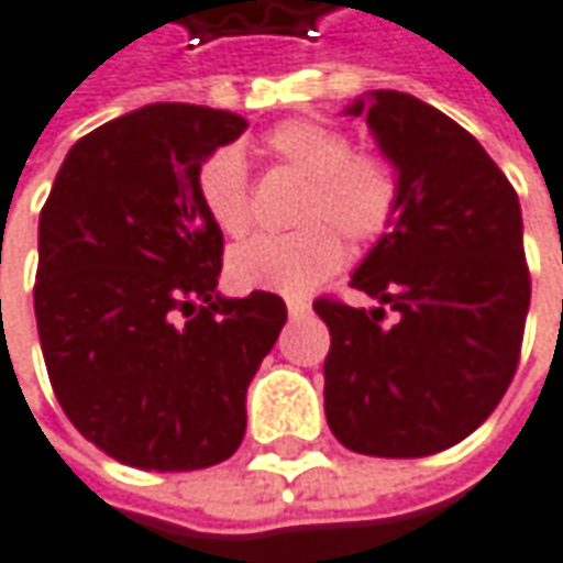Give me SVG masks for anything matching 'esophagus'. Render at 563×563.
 <instances>
[{
	"label": "esophagus",
	"instance_id": "obj_1",
	"mask_svg": "<svg viewBox=\"0 0 563 563\" xmlns=\"http://www.w3.org/2000/svg\"><path fill=\"white\" fill-rule=\"evenodd\" d=\"M286 311H289V318H306L308 311H311V306H308L306 299H289V302H286Z\"/></svg>",
	"mask_w": 563,
	"mask_h": 563
}]
</instances>
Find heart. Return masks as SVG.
<instances>
[{
    "instance_id": "obj_1",
    "label": "heart",
    "mask_w": 563,
    "mask_h": 563,
    "mask_svg": "<svg viewBox=\"0 0 563 563\" xmlns=\"http://www.w3.org/2000/svg\"><path fill=\"white\" fill-rule=\"evenodd\" d=\"M261 147L308 179L296 208L302 227L235 245L227 271L239 289L302 296L343 267L340 233L353 245H372L390 233L404 208V176L387 154L353 151L346 132L318 119H286L264 135ZM195 195L220 233L242 235L252 227L249 176L233 147L213 151L198 166Z\"/></svg>"
}]
</instances>
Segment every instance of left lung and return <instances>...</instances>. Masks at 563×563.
Wrapping results in <instances>:
<instances>
[{
    "label": "left lung",
    "mask_w": 563,
    "mask_h": 563,
    "mask_svg": "<svg viewBox=\"0 0 563 563\" xmlns=\"http://www.w3.org/2000/svg\"><path fill=\"white\" fill-rule=\"evenodd\" d=\"M346 115H365L400 166L404 208L350 280L378 308L314 302L330 330L328 426L368 456L441 453L495 412L520 362V201L476 137L409 93L372 90Z\"/></svg>",
    "instance_id": "1"
}]
</instances>
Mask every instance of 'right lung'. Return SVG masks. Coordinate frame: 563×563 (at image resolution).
<instances>
[{
    "mask_svg": "<svg viewBox=\"0 0 563 563\" xmlns=\"http://www.w3.org/2000/svg\"><path fill=\"white\" fill-rule=\"evenodd\" d=\"M242 115L151 103L75 141L40 210L34 311L71 426L112 460L188 473L245 438V390L286 302L223 299V233L195 195Z\"/></svg>",
    "mask_w": 563,
    "mask_h": 563,
    "instance_id": "right-lung-1",
    "label": "right lung"
}]
</instances>
